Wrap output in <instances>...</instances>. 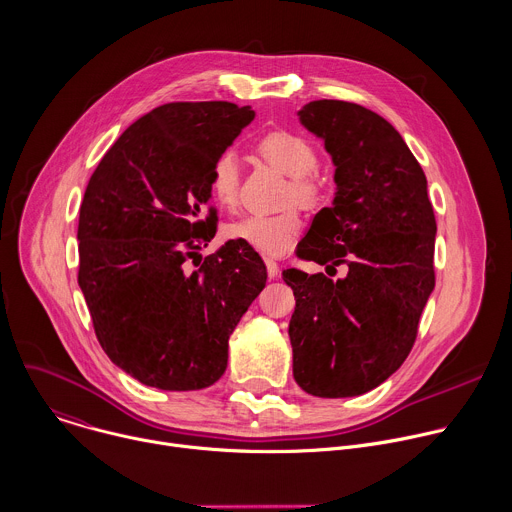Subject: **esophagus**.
<instances>
[{
	"label": "esophagus",
	"mask_w": 512,
	"mask_h": 512,
	"mask_svg": "<svg viewBox=\"0 0 512 512\" xmlns=\"http://www.w3.org/2000/svg\"><path fill=\"white\" fill-rule=\"evenodd\" d=\"M265 265H267V275L271 279H275L279 275V263L273 261V259H265Z\"/></svg>",
	"instance_id": "1"
}]
</instances>
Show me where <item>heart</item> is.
<instances>
[{"instance_id":"b5f03b06","label":"heart","mask_w":512,"mask_h":512,"mask_svg":"<svg viewBox=\"0 0 512 512\" xmlns=\"http://www.w3.org/2000/svg\"><path fill=\"white\" fill-rule=\"evenodd\" d=\"M255 150L269 164L279 168L289 179L285 203H299L311 207L319 201L321 191L317 181L311 177L317 166V152L313 144L301 134L289 130H273L257 140ZM209 187L219 205L233 209L239 203L241 173L235 154L223 152L211 166ZM301 217L297 209L289 207L275 215H249L227 227L229 239H235L261 255L281 257L297 241L301 233Z\"/></svg>"}]
</instances>
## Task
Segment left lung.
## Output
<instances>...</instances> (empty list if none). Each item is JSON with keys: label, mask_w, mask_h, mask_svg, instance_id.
Segmentation results:
<instances>
[{"label": "left lung", "mask_w": 512, "mask_h": 512, "mask_svg": "<svg viewBox=\"0 0 512 512\" xmlns=\"http://www.w3.org/2000/svg\"><path fill=\"white\" fill-rule=\"evenodd\" d=\"M299 122L323 140L335 197L297 255L347 275L283 271L293 289V378L317 398H350L386 382L408 358L434 289L436 219L422 166L380 114L344 100H315Z\"/></svg>", "instance_id": "1"}]
</instances>
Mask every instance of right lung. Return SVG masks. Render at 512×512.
<instances>
[{
    "mask_svg": "<svg viewBox=\"0 0 512 512\" xmlns=\"http://www.w3.org/2000/svg\"><path fill=\"white\" fill-rule=\"evenodd\" d=\"M251 106L170 102L134 124L96 166L80 205L78 285L106 356L140 384L189 392L227 370L229 335L263 291V259L215 237L211 166L251 124Z\"/></svg>",
    "mask_w": 512,
    "mask_h": 512,
    "instance_id": "obj_1",
    "label": "right lung"
}]
</instances>
